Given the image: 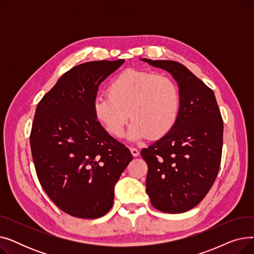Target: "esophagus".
Here are the masks:
<instances>
[{
	"label": "esophagus",
	"instance_id": "obj_1",
	"mask_svg": "<svg viewBox=\"0 0 254 254\" xmlns=\"http://www.w3.org/2000/svg\"><path fill=\"white\" fill-rule=\"evenodd\" d=\"M129 149H130V152H131L132 156H135V157L139 156V154H140V151H139L137 148H135V147H130Z\"/></svg>",
	"mask_w": 254,
	"mask_h": 254
}]
</instances>
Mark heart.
<instances>
[{
	"instance_id": "heart-1",
	"label": "heart",
	"mask_w": 254,
	"mask_h": 254,
	"mask_svg": "<svg viewBox=\"0 0 254 254\" xmlns=\"http://www.w3.org/2000/svg\"><path fill=\"white\" fill-rule=\"evenodd\" d=\"M181 96L177 83L165 74L127 69L109 83L108 93L93 100L98 122L115 137L124 134L128 115L131 140L159 138L173 127L180 111Z\"/></svg>"
}]
</instances>
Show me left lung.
I'll return each mask as SVG.
<instances>
[{"label":"left lung","mask_w":254,"mask_h":254,"mask_svg":"<svg viewBox=\"0 0 254 254\" xmlns=\"http://www.w3.org/2000/svg\"><path fill=\"white\" fill-rule=\"evenodd\" d=\"M143 62L168 71L180 91L175 125L141 155L148 166L146 192L154 208L182 213L195 207L214 183L220 167L223 124L214 92L185 65Z\"/></svg>","instance_id":"1"}]
</instances>
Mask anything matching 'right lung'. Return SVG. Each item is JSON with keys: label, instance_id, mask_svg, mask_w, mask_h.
I'll return each instance as SVG.
<instances>
[{"label": "right lung", "instance_id": "obj_1", "mask_svg": "<svg viewBox=\"0 0 254 254\" xmlns=\"http://www.w3.org/2000/svg\"><path fill=\"white\" fill-rule=\"evenodd\" d=\"M124 63L74 66L36 108L30 143L38 179L51 201L74 217L105 215L113 205L114 186L132 159L92 109L100 84Z\"/></svg>", "mask_w": 254, "mask_h": 254}]
</instances>
